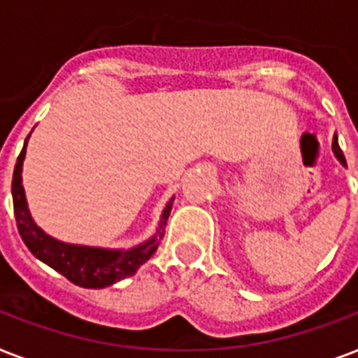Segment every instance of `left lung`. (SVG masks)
Instances as JSON below:
<instances>
[{"mask_svg": "<svg viewBox=\"0 0 358 358\" xmlns=\"http://www.w3.org/2000/svg\"><path fill=\"white\" fill-rule=\"evenodd\" d=\"M333 150H334V154H336V157H338V159H340V163H344V165H345L344 152H342V148H340V145H338V141H336V137H334V141H333Z\"/></svg>", "mask_w": 358, "mask_h": 358, "instance_id": "8db88e82", "label": "left lung"}]
</instances>
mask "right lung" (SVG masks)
<instances>
[{
	"label": "right lung",
	"instance_id": "add662e5",
	"mask_svg": "<svg viewBox=\"0 0 358 358\" xmlns=\"http://www.w3.org/2000/svg\"><path fill=\"white\" fill-rule=\"evenodd\" d=\"M25 146L20 152L16 165L13 173V204H14V217H16V227L18 232L27 245V249L33 255L53 267L63 277H66L70 282L81 288H106L111 284L119 282L122 278L131 277L139 266H143L154 252H156L159 238L163 236V229L167 224L169 213L173 208V201L163 210L162 224L157 230V236L148 239L146 243L135 247L129 250H108V249H94V247H83V245H69L61 243L57 239L50 238L44 234L29 215L27 202H25L24 187H22V163L25 157Z\"/></svg>",
	"mask_w": 358,
	"mask_h": 358
}]
</instances>
